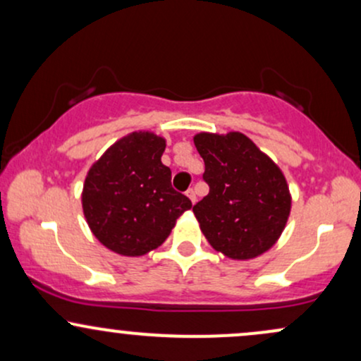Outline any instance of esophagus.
I'll list each match as a JSON object with an SVG mask.
<instances>
[{
	"label": "esophagus",
	"instance_id": "obj_1",
	"mask_svg": "<svg viewBox=\"0 0 361 361\" xmlns=\"http://www.w3.org/2000/svg\"><path fill=\"white\" fill-rule=\"evenodd\" d=\"M186 197L190 198V202H192V204H195V202H197V193H195L193 188H190L188 192H186Z\"/></svg>",
	"mask_w": 361,
	"mask_h": 361
}]
</instances>
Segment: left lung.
Listing matches in <instances>:
<instances>
[{
  "label": "left lung",
  "instance_id": "1",
  "mask_svg": "<svg viewBox=\"0 0 361 361\" xmlns=\"http://www.w3.org/2000/svg\"><path fill=\"white\" fill-rule=\"evenodd\" d=\"M193 142L210 188L193 207L207 241L231 259L267 252L283 233L292 209L281 169L241 132H200Z\"/></svg>",
  "mask_w": 361,
  "mask_h": 361
}]
</instances>
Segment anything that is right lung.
<instances>
[{"label": "right lung", "instance_id": "right-lung-1", "mask_svg": "<svg viewBox=\"0 0 361 361\" xmlns=\"http://www.w3.org/2000/svg\"><path fill=\"white\" fill-rule=\"evenodd\" d=\"M166 139L132 132L103 152L86 175L81 204L91 233L110 251L142 256L161 246L192 202L171 186L161 163Z\"/></svg>", "mask_w": 361, "mask_h": 361}]
</instances>
